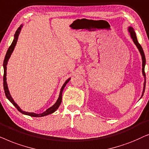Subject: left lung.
Returning a JSON list of instances; mask_svg holds the SVG:
<instances>
[{
  "label": "left lung",
  "mask_w": 149,
  "mask_h": 149,
  "mask_svg": "<svg viewBox=\"0 0 149 149\" xmlns=\"http://www.w3.org/2000/svg\"><path fill=\"white\" fill-rule=\"evenodd\" d=\"M128 31H129V33H130V34L131 38L132 39V40H133V41H134V43H135V45H136L137 48L138 49V50H139L140 54H141V56H142V75H143V76H144V78L143 91H142V96H141V97H140V98H142V97L143 96V95H144V90H145V86H146V75H145V72H144V67H145V65H146L145 55H144L143 49H142V46H141V45H140V43H138V39H137L136 34V33H135L134 29H133L132 26H129L128 27Z\"/></svg>",
  "instance_id": "left-lung-1"
}]
</instances>
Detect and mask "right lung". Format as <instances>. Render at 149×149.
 Here are the masks:
<instances>
[{"label":"right lung","instance_id":"right-lung-1","mask_svg":"<svg viewBox=\"0 0 149 149\" xmlns=\"http://www.w3.org/2000/svg\"><path fill=\"white\" fill-rule=\"evenodd\" d=\"M22 26H23V25L21 24L20 26H19V27L18 28V29H17L16 32H15V33L14 35V39H13L12 43H11V45L9 46V49H8V50L7 52V54H6V55H5V60H4V62H3V68H4L3 86H4V90H5V93L6 97H7V98L8 99V100H9V102H11V104H12L13 106H14L15 108L17 109V110H18L19 112L22 113L23 114L29 115V116H33V117H41V116H47V115H48V114H52L53 112H54L55 111H56L57 109L58 108L59 106H60L61 104V101H62V93H63V89H64L65 86H66V84L69 82V81L70 80L71 78H69L67 79V80L65 81V82L64 83V84H63V86L61 87V91H60V94H59L58 98L56 102V103H55V104L53 105L52 106H51L50 108L47 109V110H45V112H43V113H41V114H36V113H34V112H25V111L22 110V109L19 108V106H18V105H17L16 103L14 102V100H13L12 97H11V94H10L9 88H8L7 83V77H6V76H7V63H8V61H9L10 56H11V54H12L13 51L14 50L15 46L16 45L17 39H18V36H19V33H20L21 29H22Z\"/></svg>","mask_w":149,"mask_h":149}]
</instances>
